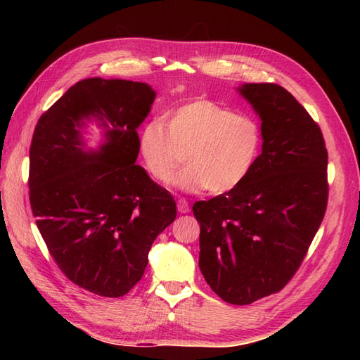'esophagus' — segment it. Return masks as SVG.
Returning <instances> with one entry per match:
<instances>
[{"mask_svg": "<svg viewBox=\"0 0 360 360\" xmlns=\"http://www.w3.org/2000/svg\"><path fill=\"white\" fill-rule=\"evenodd\" d=\"M178 212L179 213H188L190 212V207H188V202L186 200H178Z\"/></svg>", "mask_w": 360, "mask_h": 360, "instance_id": "34e87169", "label": "esophagus"}]
</instances>
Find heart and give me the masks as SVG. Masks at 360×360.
Masks as SVG:
<instances>
[{
    "instance_id": "heart-1",
    "label": "heart",
    "mask_w": 360,
    "mask_h": 360,
    "mask_svg": "<svg viewBox=\"0 0 360 360\" xmlns=\"http://www.w3.org/2000/svg\"><path fill=\"white\" fill-rule=\"evenodd\" d=\"M143 165L159 182L174 178L186 192L227 193L238 188L255 170L263 150L258 122L236 114L209 98H196L168 111L164 120L153 119L139 134Z\"/></svg>"
}]
</instances>
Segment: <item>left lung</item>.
Masks as SVG:
<instances>
[{
	"label": "left lung",
	"instance_id": "1",
	"mask_svg": "<svg viewBox=\"0 0 360 360\" xmlns=\"http://www.w3.org/2000/svg\"><path fill=\"white\" fill-rule=\"evenodd\" d=\"M238 91L262 119V156L244 184L195 202L193 215L207 285L227 303L249 304L285 288L307 255L328 204V151L289 91L275 83Z\"/></svg>",
	"mask_w": 360,
	"mask_h": 360
}]
</instances>
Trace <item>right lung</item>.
<instances>
[{
	"instance_id": "add662e5",
	"label": "right lung",
	"mask_w": 360,
	"mask_h": 360,
	"mask_svg": "<svg viewBox=\"0 0 360 360\" xmlns=\"http://www.w3.org/2000/svg\"><path fill=\"white\" fill-rule=\"evenodd\" d=\"M156 93L147 83L77 82L38 119L29 150V200L37 227L68 278L102 297H122L142 278L176 202L141 165L137 128ZM104 128L97 150L81 128Z\"/></svg>"
}]
</instances>
